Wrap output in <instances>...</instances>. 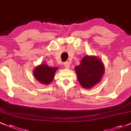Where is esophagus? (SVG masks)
<instances>
[{"label":"esophagus","instance_id":"obj_1","mask_svg":"<svg viewBox=\"0 0 131 131\" xmlns=\"http://www.w3.org/2000/svg\"><path fill=\"white\" fill-rule=\"evenodd\" d=\"M64 67L66 68H70V63H69V62L64 63Z\"/></svg>","mask_w":131,"mask_h":131}]
</instances>
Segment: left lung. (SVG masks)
<instances>
[{"label":"left lung","mask_w":131,"mask_h":131,"mask_svg":"<svg viewBox=\"0 0 131 131\" xmlns=\"http://www.w3.org/2000/svg\"><path fill=\"white\" fill-rule=\"evenodd\" d=\"M79 83L84 89H90L99 83L104 73V66L100 58L86 55L74 68Z\"/></svg>","instance_id":"left-lung-1"}]
</instances>
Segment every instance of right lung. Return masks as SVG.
Instances as JSON below:
<instances>
[{"instance_id": "1", "label": "right lung", "mask_w": 131, "mask_h": 131, "mask_svg": "<svg viewBox=\"0 0 131 131\" xmlns=\"http://www.w3.org/2000/svg\"><path fill=\"white\" fill-rule=\"evenodd\" d=\"M58 67H50L45 63H41L34 68V77L39 83L45 85H48L52 82L54 74Z\"/></svg>"}]
</instances>
